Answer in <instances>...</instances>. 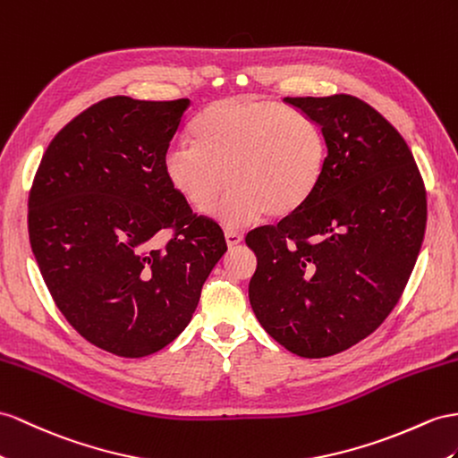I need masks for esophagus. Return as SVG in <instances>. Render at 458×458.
Segmentation results:
<instances>
[{
  "instance_id": "1",
  "label": "esophagus",
  "mask_w": 458,
  "mask_h": 458,
  "mask_svg": "<svg viewBox=\"0 0 458 458\" xmlns=\"http://www.w3.org/2000/svg\"><path fill=\"white\" fill-rule=\"evenodd\" d=\"M225 238H226L228 248H233V245L242 243V240H243L242 233H240V232H236V230H226V232H225Z\"/></svg>"
}]
</instances>
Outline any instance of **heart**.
<instances>
[{
    "label": "heart",
    "instance_id": "1",
    "mask_svg": "<svg viewBox=\"0 0 458 458\" xmlns=\"http://www.w3.org/2000/svg\"><path fill=\"white\" fill-rule=\"evenodd\" d=\"M191 140L162 157L172 190L226 228L261 216H284L310 199L327 162L321 125L306 112L255 95L215 100L197 117Z\"/></svg>",
    "mask_w": 458,
    "mask_h": 458
}]
</instances>
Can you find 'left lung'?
<instances>
[{"label":"left lung","mask_w":458,"mask_h":458,"mask_svg":"<svg viewBox=\"0 0 458 458\" xmlns=\"http://www.w3.org/2000/svg\"><path fill=\"white\" fill-rule=\"evenodd\" d=\"M327 139L319 185L278 225L251 230L250 301L263 329L301 358L369 336L401 300L424 242L426 187L406 140L350 95L284 98Z\"/></svg>","instance_id":"1"}]
</instances>
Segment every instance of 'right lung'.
Returning a JSON list of instances; mask_svg holds the SVG:
<instances>
[{"mask_svg": "<svg viewBox=\"0 0 458 458\" xmlns=\"http://www.w3.org/2000/svg\"><path fill=\"white\" fill-rule=\"evenodd\" d=\"M187 108V98L92 104L52 139L30 187V248L57 310L122 358L155 354L185 329L226 251L220 226L162 170ZM160 229L173 230L162 249Z\"/></svg>", "mask_w": 458, "mask_h": 458, "instance_id": "add662e5", "label": "right lung"}]
</instances>
